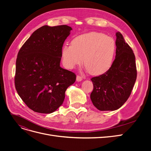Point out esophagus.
<instances>
[{"label": "esophagus", "mask_w": 151, "mask_h": 151, "mask_svg": "<svg viewBox=\"0 0 151 151\" xmlns=\"http://www.w3.org/2000/svg\"><path fill=\"white\" fill-rule=\"evenodd\" d=\"M82 80H83V77H81L80 76H77V77H76V81L77 82H80Z\"/></svg>", "instance_id": "1"}]
</instances>
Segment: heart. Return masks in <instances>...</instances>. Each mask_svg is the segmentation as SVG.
<instances>
[{
  "label": "heart",
  "mask_w": 151,
  "mask_h": 151,
  "mask_svg": "<svg viewBox=\"0 0 151 151\" xmlns=\"http://www.w3.org/2000/svg\"><path fill=\"white\" fill-rule=\"evenodd\" d=\"M116 44L111 37L92 31L76 36L71 45H63L61 50L63 65L68 69L85 62L86 69L96 76L110 69L114 60Z\"/></svg>",
  "instance_id": "obj_1"
}]
</instances>
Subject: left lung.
Listing matches in <instances>:
<instances>
[{
	"label": "left lung",
	"mask_w": 151,
	"mask_h": 151,
	"mask_svg": "<svg viewBox=\"0 0 151 151\" xmlns=\"http://www.w3.org/2000/svg\"><path fill=\"white\" fill-rule=\"evenodd\" d=\"M116 56L107 72L91 80L93 90L90 98L100 111L120 108L129 98L137 79L135 57L122 35L116 33Z\"/></svg>",
	"instance_id": "obj_1"
}]
</instances>
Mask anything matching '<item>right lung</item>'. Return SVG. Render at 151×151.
<instances>
[{
	"mask_svg": "<svg viewBox=\"0 0 151 151\" xmlns=\"http://www.w3.org/2000/svg\"><path fill=\"white\" fill-rule=\"evenodd\" d=\"M72 28L43 26L21 48L16 63L15 87L32 110L52 113L62 104L67 89L76 76L60 67L61 50Z\"/></svg>",
	"mask_w": 151,
	"mask_h": 151,
	"instance_id": "add662e5",
	"label": "right lung"
}]
</instances>
